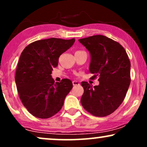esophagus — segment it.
<instances>
[{"label": "esophagus", "mask_w": 147, "mask_h": 147, "mask_svg": "<svg viewBox=\"0 0 147 147\" xmlns=\"http://www.w3.org/2000/svg\"><path fill=\"white\" fill-rule=\"evenodd\" d=\"M72 84H73V86H78L79 85V83L77 81H73L72 82Z\"/></svg>", "instance_id": "obj_1"}]
</instances>
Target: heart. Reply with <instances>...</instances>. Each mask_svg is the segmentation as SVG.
<instances>
[{"label": "heart", "instance_id": "obj_1", "mask_svg": "<svg viewBox=\"0 0 147 147\" xmlns=\"http://www.w3.org/2000/svg\"><path fill=\"white\" fill-rule=\"evenodd\" d=\"M78 51H80V50H78Z\"/></svg>", "mask_w": 147, "mask_h": 147}]
</instances>
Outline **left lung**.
Instances as JSON below:
<instances>
[{"instance_id": "8db88e82", "label": "left lung", "mask_w": 147, "mask_h": 147, "mask_svg": "<svg viewBox=\"0 0 147 147\" xmlns=\"http://www.w3.org/2000/svg\"><path fill=\"white\" fill-rule=\"evenodd\" d=\"M91 55L90 79L98 77L99 84H81L84 94L81 103L86 111L97 117H105L121 105L131 83V62L125 49L117 41L103 35L79 39Z\"/></svg>"}]
</instances>
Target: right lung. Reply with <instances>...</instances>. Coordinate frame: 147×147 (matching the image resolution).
Masks as SVG:
<instances>
[{
	"mask_svg": "<svg viewBox=\"0 0 147 147\" xmlns=\"http://www.w3.org/2000/svg\"><path fill=\"white\" fill-rule=\"evenodd\" d=\"M75 41V38L38 40L30 43L22 52L15 82L23 106L34 117L47 119L61 109L72 83L68 79L55 83L52 70L58 65L61 55Z\"/></svg>",
	"mask_w": 147,
	"mask_h": 147,
	"instance_id": "add662e5",
	"label": "right lung"
}]
</instances>
